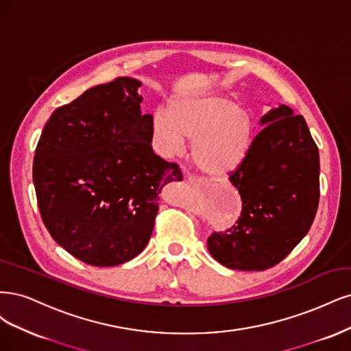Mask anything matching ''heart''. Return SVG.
Masks as SVG:
<instances>
[{"instance_id": "b5f03b06", "label": "heart", "mask_w": 351, "mask_h": 351, "mask_svg": "<svg viewBox=\"0 0 351 351\" xmlns=\"http://www.w3.org/2000/svg\"><path fill=\"white\" fill-rule=\"evenodd\" d=\"M153 134L166 154H179L192 140L191 157L199 172L224 176L241 166L255 137V118L243 105L217 93L179 95L167 112L153 117Z\"/></svg>"}]
</instances>
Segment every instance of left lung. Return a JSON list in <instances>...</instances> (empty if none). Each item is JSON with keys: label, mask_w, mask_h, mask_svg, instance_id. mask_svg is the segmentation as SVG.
I'll return each instance as SVG.
<instances>
[{"label": "left lung", "mask_w": 351, "mask_h": 351, "mask_svg": "<svg viewBox=\"0 0 351 351\" xmlns=\"http://www.w3.org/2000/svg\"><path fill=\"white\" fill-rule=\"evenodd\" d=\"M259 123L264 128L230 175L242 199L241 217L207 241L211 256L230 269L278 264L306 236L318 210L319 153L306 121L278 105Z\"/></svg>", "instance_id": "left-lung-1"}]
</instances>
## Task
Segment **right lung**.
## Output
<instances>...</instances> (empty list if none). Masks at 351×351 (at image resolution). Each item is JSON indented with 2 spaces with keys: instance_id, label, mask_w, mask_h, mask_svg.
Wrapping results in <instances>:
<instances>
[{
  "instance_id": "1",
  "label": "right lung",
  "mask_w": 351,
  "mask_h": 351,
  "mask_svg": "<svg viewBox=\"0 0 351 351\" xmlns=\"http://www.w3.org/2000/svg\"><path fill=\"white\" fill-rule=\"evenodd\" d=\"M141 82L119 77L53 110L33 160L42 220L80 261L114 267L149 243L163 186L182 175L152 149Z\"/></svg>"
}]
</instances>
